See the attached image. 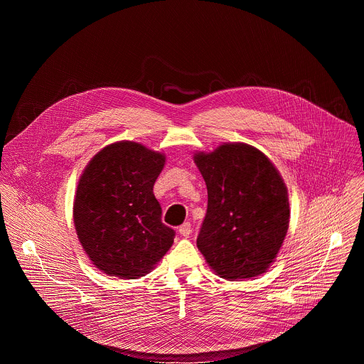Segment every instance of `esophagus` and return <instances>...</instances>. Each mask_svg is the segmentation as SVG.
<instances>
[{
    "mask_svg": "<svg viewBox=\"0 0 364 364\" xmlns=\"http://www.w3.org/2000/svg\"><path fill=\"white\" fill-rule=\"evenodd\" d=\"M178 232H180V235L181 236H184V237H188L190 236V233H191V225L187 222V223H184V225H181L180 228H178Z\"/></svg>",
    "mask_w": 364,
    "mask_h": 364,
    "instance_id": "obj_1",
    "label": "esophagus"
}]
</instances>
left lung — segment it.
Segmentation results:
<instances>
[{
	"label": "left lung",
	"mask_w": 364,
	"mask_h": 364,
	"mask_svg": "<svg viewBox=\"0 0 364 364\" xmlns=\"http://www.w3.org/2000/svg\"><path fill=\"white\" fill-rule=\"evenodd\" d=\"M207 186V213L197 247L209 267L229 281L264 274L289 226L287 186L264 152L229 142L194 154Z\"/></svg>",
	"instance_id": "left-lung-1"
}]
</instances>
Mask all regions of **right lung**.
I'll return each mask as SVG.
<instances>
[{
    "label": "right lung",
    "mask_w": 364,
    "mask_h": 364,
    "mask_svg": "<svg viewBox=\"0 0 364 364\" xmlns=\"http://www.w3.org/2000/svg\"><path fill=\"white\" fill-rule=\"evenodd\" d=\"M164 154L142 144L119 141L102 148L80 176L73 222L92 264L121 279L146 275L174 242L161 222L154 183Z\"/></svg>",
    "instance_id": "1"
}]
</instances>
